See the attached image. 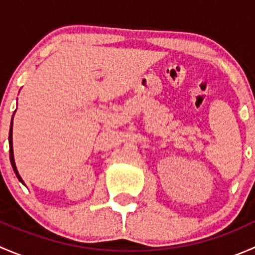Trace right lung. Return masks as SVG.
I'll list each match as a JSON object with an SVG mask.
<instances>
[{
	"label": "right lung",
	"instance_id": "right-lung-1",
	"mask_svg": "<svg viewBox=\"0 0 255 255\" xmlns=\"http://www.w3.org/2000/svg\"><path fill=\"white\" fill-rule=\"evenodd\" d=\"M13 120V118H12ZM12 123L11 122V129H9V137H8V142H9V160H11V164H12V168H13V171L16 173V175L18 177V180H19L20 182L23 184V180L22 177L19 176V174H18V170L16 168V163H14V156H13V148H12Z\"/></svg>",
	"mask_w": 255,
	"mask_h": 255
}]
</instances>
